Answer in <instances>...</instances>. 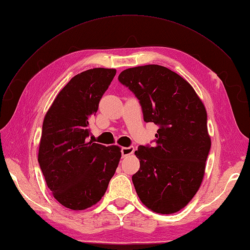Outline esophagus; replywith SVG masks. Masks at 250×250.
Returning <instances> with one entry per match:
<instances>
[{
  "label": "esophagus",
  "mask_w": 250,
  "mask_h": 250,
  "mask_svg": "<svg viewBox=\"0 0 250 250\" xmlns=\"http://www.w3.org/2000/svg\"><path fill=\"white\" fill-rule=\"evenodd\" d=\"M134 148L133 146H129V147H123L121 149V153H122V157H125L127 155H130L133 153Z\"/></svg>",
  "instance_id": "1"
}]
</instances>
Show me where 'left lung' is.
<instances>
[{
  "instance_id": "left-lung-1",
  "label": "left lung",
  "mask_w": 250,
  "mask_h": 250,
  "mask_svg": "<svg viewBox=\"0 0 250 250\" xmlns=\"http://www.w3.org/2000/svg\"><path fill=\"white\" fill-rule=\"evenodd\" d=\"M118 79L139 99L144 121L158 126L155 145L134 152L140 160L135 191L155 213H176L202 183L210 149L206 107L190 83L162 65L130 67Z\"/></svg>"
}]
</instances>
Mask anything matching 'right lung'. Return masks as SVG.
I'll return each mask as SVG.
<instances>
[{
  "label": "right lung",
  "instance_id": "1",
  "mask_svg": "<svg viewBox=\"0 0 250 250\" xmlns=\"http://www.w3.org/2000/svg\"><path fill=\"white\" fill-rule=\"evenodd\" d=\"M116 73L97 67L74 76L44 117L39 164L54 198L67 208L81 210L96 204L119 165L118 146L86 142L88 120Z\"/></svg>",
  "mask_w": 250,
  "mask_h": 250
}]
</instances>
